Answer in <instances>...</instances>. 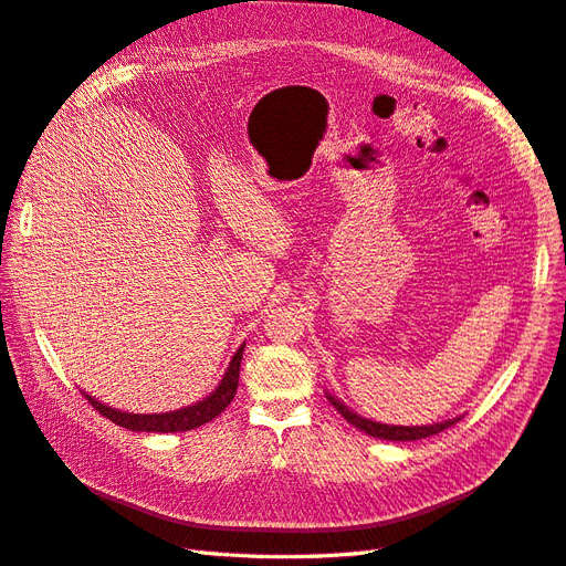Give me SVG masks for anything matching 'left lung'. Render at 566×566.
<instances>
[{
	"instance_id": "8db88e82",
	"label": "left lung",
	"mask_w": 566,
	"mask_h": 566,
	"mask_svg": "<svg viewBox=\"0 0 566 566\" xmlns=\"http://www.w3.org/2000/svg\"><path fill=\"white\" fill-rule=\"evenodd\" d=\"M325 397H328V401L337 408V413L345 418L347 422H352L354 427H358V430L375 437V439H385V441H416V439H424V437H432V434H439L447 430V427H451L453 422H458L462 416L458 418H451V420H443V422H434V424H385V422H375L370 418H364L358 416L356 410H352L349 406H345V401H339L335 394L325 391Z\"/></svg>"
}]
</instances>
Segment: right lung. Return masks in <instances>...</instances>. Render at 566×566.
<instances>
[{
	"label": "right lung",
	"mask_w": 566,
	"mask_h": 566,
	"mask_svg": "<svg viewBox=\"0 0 566 566\" xmlns=\"http://www.w3.org/2000/svg\"><path fill=\"white\" fill-rule=\"evenodd\" d=\"M243 352H245V345L238 347V352L231 356L227 373L221 375L219 385L208 394V397L191 403V406L167 410V413H127V410H119V408H111L108 403H101L87 391H82V394L90 399V403L98 410L101 416H106L115 424L125 427V430H132V432H163V434H167V432H188V430H196V427H200L205 422L214 420L221 413V410H224L233 401L235 389H238V375H241Z\"/></svg>",
	"instance_id": "obj_1"
}]
</instances>
